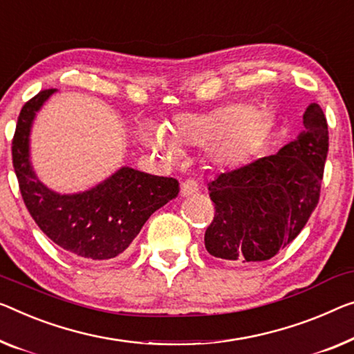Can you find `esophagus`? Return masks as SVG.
<instances>
[{
	"mask_svg": "<svg viewBox=\"0 0 354 354\" xmlns=\"http://www.w3.org/2000/svg\"><path fill=\"white\" fill-rule=\"evenodd\" d=\"M198 191V184L194 181V179H186L181 184V197H189V195H194Z\"/></svg>",
	"mask_w": 354,
	"mask_h": 354,
	"instance_id": "1",
	"label": "esophagus"
}]
</instances>
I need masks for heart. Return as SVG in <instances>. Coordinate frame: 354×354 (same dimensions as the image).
<instances>
[{
  "mask_svg": "<svg viewBox=\"0 0 354 354\" xmlns=\"http://www.w3.org/2000/svg\"><path fill=\"white\" fill-rule=\"evenodd\" d=\"M261 131L262 122L256 108L232 103L203 114H179L162 130L145 127L141 140L165 159H175L178 147L209 145L213 162L234 167L251 156Z\"/></svg>",
  "mask_w": 354,
  "mask_h": 354,
  "instance_id": "obj_1",
  "label": "heart"
}]
</instances>
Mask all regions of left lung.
I'll return each instance as SVG.
<instances>
[{
    "instance_id": "1",
    "label": "left lung",
    "mask_w": 354,
    "mask_h": 354,
    "mask_svg": "<svg viewBox=\"0 0 354 354\" xmlns=\"http://www.w3.org/2000/svg\"><path fill=\"white\" fill-rule=\"evenodd\" d=\"M329 131L319 104L277 154L221 173L208 184L216 213L205 232L211 256L230 263L268 261L300 234L319 200Z\"/></svg>"
}]
</instances>
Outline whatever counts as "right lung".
Instances as JSON below:
<instances>
[{
  "label": "right lung",
  "instance_id": "obj_1",
  "mask_svg": "<svg viewBox=\"0 0 354 354\" xmlns=\"http://www.w3.org/2000/svg\"><path fill=\"white\" fill-rule=\"evenodd\" d=\"M57 88L25 103L12 140V163L22 198L38 227L79 259L106 261L124 252L149 216L176 198L179 183L120 167L82 192L60 194L47 187L31 165L30 136L36 113Z\"/></svg>",
  "mask_w": 354,
  "mask_h": 354
}]
</instances>
